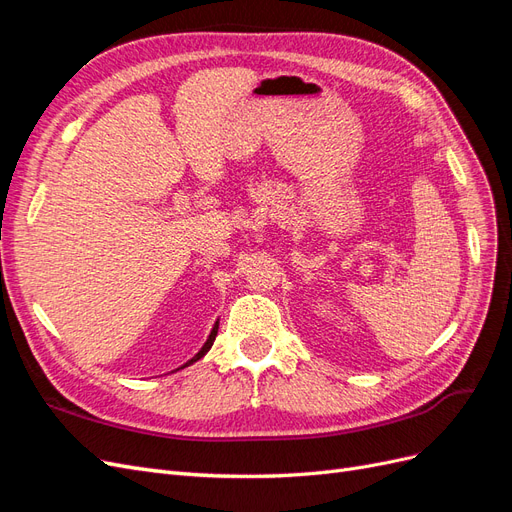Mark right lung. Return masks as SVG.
Instances as JSON below:
<instances>
[{"instance_id": "1", "label": "right lung", "mask_w": 512, "mask_h": 512, "mask_svg": "<svg viewBox=\"0 0 512 512\" xmlns=\"http://www.w3.org/2000/svg\"><path fill=\"white\" fill-rule=\"evenodd\" d=\"M218 324L220 322H215V327H213V331H211V335H209V339H207V342H205V346L203 348H200V352L194 356V359H190L188 363H185L183 367H188V365H192V363H196L198 359H203V356L209 352V348L213 346V342H215V335H218Z\"/></svg>"}]
</instances>
